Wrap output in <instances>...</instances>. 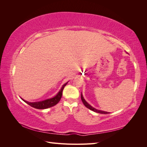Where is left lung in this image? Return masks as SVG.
Returning a JSON list of instances; mask_svg holds the SVG:
<instances>
[{"label": "left lung", "instance_id": "8db88e82", "mask_svg": "<svg viewBox=\"0 0 147 147\" xmlns=\"http://www.w3.org/2000/svg\"><path fill=\"white\" fill-rule=\"evenodd\" d=\"M81 99H82V102H83V104L84 105V106H85L86 107H87L88 109H90L91 110H92V111H94V112H95L99 113H101V114H108V113H109V112H104V111H101V110H97V109H94V107H91V106L90 104H88L87 103V102H86V100L84 99V98H83V95H82V94H81Z\"/></svg>", "mask_w": 147, "mask_h": 147}]
</instances>
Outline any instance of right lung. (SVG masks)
Masks as SVG:
<instances>
[{
  "label": "right lung",
  "mask_w": 147,
  "mask_h": 147,
  "mask_svg": "<svg viewBox=\"0 0 147 147\" xmlns=\"http://www.w3.org/2000/svg\"><path fill=\"white\" fill-rule=\"evenodd\" d=\"M67 83H66L64 84L63 87H62V88L61 89L59 92L57 93V94L51 99H47L45 100H43L41 102H29L28 101H26L23 99V100L26 102V103H27L28 105H30L31 107H34V108L37 109H45L51 107L56 105L61 100L62 95H63V91L64 90L65 86L67 84Z\"/></svg>",
  "instance_id": "right-lung-1"
}]
</instances>
